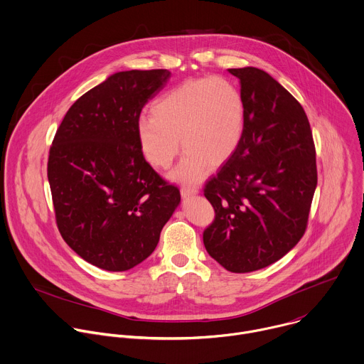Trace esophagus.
<instances>
[{"instance_id": "obj_1", "label": "esophagus", "mask_w": 364, "mask_h": 364, "mask_svg": "<svg viewBox=\"0 0 364 364\" xmlns=\"http://www.w3.org/2000/svg\"><path fill=\"white\" fill-rule=\"evenodd\" d=\"M198 192H199V189L195 188V186H182V188H181V195H182L183 198H189V196H192V195H196Z\"/></svg>"}]
</instances>
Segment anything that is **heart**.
Here are the masks:
<instances>
[{
    "mask_svg": "<svg viewBox=\"0 0 364 364\" xmlns=\"http://www.w3.org/2000/svg\"><path fill=\"white\" fill-rule=\"evenodd\" d=\"M152 117L136 124V136L145 159L168 169L182 149L186 151L172 178L198 182L210 168L226 164L236 152L245 128L240 92L223 78L186 81L158 98Z\"/></svg>",
    "mask_w": 364,
    "mask_h": 364,
    "instance_id": "1",
    "label": "heart"
}]
</instances>
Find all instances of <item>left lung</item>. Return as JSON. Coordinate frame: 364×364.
<instances>
[{"label": "left lung", "instance_id": "1", "mask_svg": "<svg viewBox=\"0 0 364 364\" xmlns=\"http://www.w3.org/2000/svg\"><path fill=\"white\" fill-rule=\"evenodd\" d=\"M228 71L240 82L245 128L236 152L205 185L215 219L203 245L226 270L247 273L283 257L304 235L316 149L304 109L276 80L253 67Z\"/></svg>", "mask_w": 364, "mask_h": 364}]
</instances>
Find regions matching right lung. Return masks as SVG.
<instances>
[{"label":"right lung","instance_id":"1","mask_svg":"<svg viewBox=\"0 0 364 364\" xmlns=\"http://www.w3.org/2000/svg\"><path fill=\"white\" fill-rule=\"evenodd\" d=\"M171 78L168 70L122 71L78 98L48 156L58 230L88 263L124 272L156 247L181 202L145 161L136 124L145 104Z\"/></svg>","mask_w":364,"mask_h":364}]
</instances>
